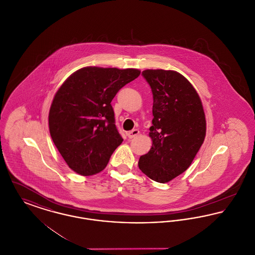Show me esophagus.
<instances>
[{
  "label": "esophagus",
  "mask_w": 255,
  "mask_h": 255,
  "mask_svg": "<svg viewBox=\"0 0 255 255\" xmlns=\"http://www.w3.org/2000/svg\"><path fill=\"white\" fill-rule=\"evenodd\" d=\"M138 133H139V131H138L137 129H133L132 131L128 132L127 135H128V137H129V138H133V137H135Z\"/></svg>",
  "instance_id": "1"
}]
</instances>
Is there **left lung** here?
Masks as SVG:
<instances>
[{"label":"left lung","mask_w":255,"mask_h":255,"mask_svg":"<svg viewBox=\"0 0 255 255\" xmlns=\"http://www.w3.org/2000/svg\"><path fill=\"white\" fill-rule=\"evenodd\" d=\"M142 76L153 94V125L150 151L141 156L138 167L156 182H169L187 169L206 136L202 101L181 73L146 70Z\"/></svg>","instance_id":"left-lung-1"}]
</instances>
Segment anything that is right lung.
I'll return each instance as SVG.
<instances>
[{
  "mask_svg": "<svg viewBox=\"0 0 255 255\" xmlns=\"http://www.w3.org/2000/svg\"><path fill=\"white\" fill-rule=\"evenodd\" d=\"M139 73L135 69L86 67L73 73L55 94L49 133L74 172L89 176L102 171L122 144L111 102Z\"/></svg>",
  "mask_w": 255,
  "mask_h": 255,
  "instance_id": "add662e5",
  "label": "right lung"
}]
</instances>
